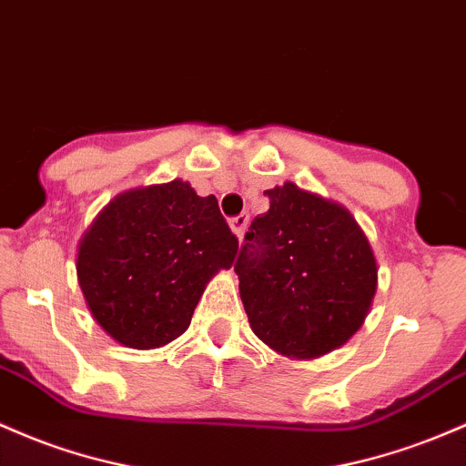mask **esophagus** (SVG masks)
<instances>
[{
    "label": "esophagus",
    "instance_id": "obj_1",
    "mask_svg": "<svg viewBox=\"0 0 466 466\" xmlns=\"http://www.w3.org/2000/svg\"><path fill=\"white\" fill-rule=\"evenodd\" d=\"M248 223H249L248 214H238V217L229 218V228H232V232L237 234L238 241H241L243 234H245V229H248Z\"/></svg>",
    "mask_w": 466,
    "mask_h": 466
}]
</instances>
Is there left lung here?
I'll return each mask as SVG.
<instances>
[{
  "label": "left lung",
  "instance_id": "obj_1",
  "mask_svg": "<svg viewBox=\"0 0 466 466\" xmlns=\"http://www.w3.org/2000/svg\"><path fill=\"white\" fill-rule=\"evenodd\" d=\"M234 272L254 334L288 358H319L365 323L378 285L365 232L340 203L294 183L265 190Z\"/></svg>",
  "mask_w": 466,
  "mask_h": 466
}]
</instances>
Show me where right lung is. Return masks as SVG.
<instances>
[{"label":"right lung","mask_w":466,"mask_h":466,"mask_svg":"<svg viewBox=\"0 0 466 466\" xmlns=\"http://www.w3.org/2000/svg\"><path fill=\"white\" fill-rule=\"evenodd\" d=\"M237 252L217 197L175 178L127 190L101 209L79 243L76 279L106 334L155 350L190 327L209 279L232 268Z\"/></svg>","instance_id":"right-lung-1"}]
</instances>
